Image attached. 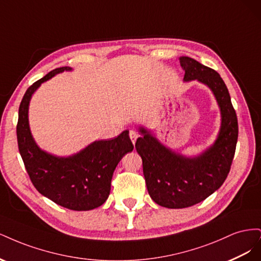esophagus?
<instances>
[{"mask_svg":"<svg viewBox=\"0 0 261 261\" xmlns=\"http://www.w3.org/2000/svg\"><path fill=\"white\" fill-rule=\"evenodd\" d=\"M129 137H130L132 143L135 144L136 143V139L138 137V134L135 130H129Z\"/></svg>","mask_w":261,"mask_h":261,"instance_id":"esophagus-1","label":"esophagus"}]
</instances>
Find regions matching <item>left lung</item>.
<instances>
[{"label":"left lung","instance_id":"1","mask_svg":"<svg viewBox=\"0 0 261 261\" xmlns=\"http://www.w3.org/2000/svg\"><path fill=\"white\" fill-rule=\"evenodd\" d=\"M184 81L207 85L221 111V128L217 140L201 154L188 158L164 147L146 128L135 148L143 160L144 176L152 200L162 207L181 209L194 206L215 193L230 172L239 137L238 116L221 76L215 69L192 58L180 57Z\"/></svg>","mask_w":261,"mask_h":261}]
</instances>
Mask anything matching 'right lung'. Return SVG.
<instances>
[{"label": "right lung", "instance_id": "obj_1", "mask_svg": "<svg viewBox=\"0 0 261 261\" xmlns=\"http://www.w3.org/2000/svg\"><path fill=\"white\" fill-rule=\"evenodd\" d=\"M70 69L67 66L55 68L27 89L18 110L17 143L31 183L39 193L64 208L87 211L100 207L108 199L116 165L133 151L134 146L128 130L113 139L93 141L67 158L52 155L37 146L28 123L31 96L42 83Z\"/></svg>", "mask_w": 261, "mask_h": 261}]
</instances>
